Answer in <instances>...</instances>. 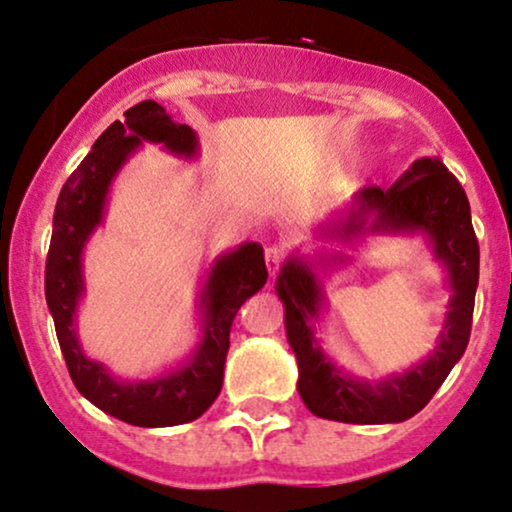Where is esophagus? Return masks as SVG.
<instances>
[{
    "mask_svg": "<svg viewBox=\"0 0 512 512\" xmlns=\"http://www.w3.org/2000/svg\"><path fill=\"white\" fill-rule=\"evenodd\" d=\"M264 257H267V271L274 276V274H278V269H281L283 260H286V248H283L281 243L269 245V248L264 250Z\"/></svg>",
    "mask_w": 512,
    "mask_h": 512,
    "instance_id": "esophagus-1",
    "label": "esophagus"
}]
</instances>
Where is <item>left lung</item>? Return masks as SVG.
<instances>
[{
	"label": "left lung",
	"mask_w": 512,
	"mask_h": 512,
	"mask_svg": "<svg viewBox=\"0 0 512 512\" xmlns=\"http://www.w3.org/2000/svg\"><path fill=\"white\" fill-rule=\"evenodd\" d=\"M401 234L428 238L451 293L435 349L404 373L380 380L354 378L323 352L314 321H319L326 300L314 260L293 255L276 278V293L286 307V335L300 371L297 392L314 416L354 425L401 423L428 404L468 347L480 281V245L468 196L439 158L416 160L390 189L366 186L345 212L319 229L323 241L352 248L366 236ZM347 260L342 250L323 252L319 264L335 269Z\"/></svg>",
	"instance_id": "left-lung-1"
}]
</instances>
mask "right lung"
Returning <instances> with one entry per match:
<instances>
[{
  "label": "right lung",
  "instance_id": "add662e5",
  "mask_svg": "<svg viewBox=\"0 0 512 512\" xmlns=\"http://www.w3.org/2000/svg\"><path fill=\"white\" fill-rule=\"evenodd\" d=\"M148 144L193 160L200 151L196 132L179 125L155 101H141L115 120L70 174L54 210V229L44 269V295L54 316L56 338L68 373L84 399L108 416L139 428L191 423L210 409L224 380L229 333L241 304L267 283L260 243H243L219 255L198 295L200 338L177 368L148 380H122L101 361L89 359L77 338V307L84 295L82 252L103 222L108 193L122 165Z\"/></svg>",
  "mask_w": 512,
  "mask_h": 512
}]
</instances>
